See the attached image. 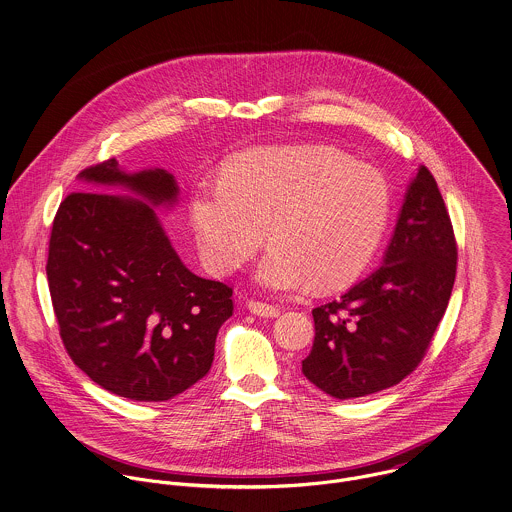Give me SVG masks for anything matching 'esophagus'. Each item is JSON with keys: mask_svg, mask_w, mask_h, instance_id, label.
Returning <instances> with one entry per match:
<instances>
[{"mask_svg": "<svg viewBox=\"0 0 512 512\" xmlns=\"http://www.w3.org/2000/svg\"><path fill=\"white\" fill-rule=\"evenodd\" d=\"M248 309L260 317H278L280 315V309L276 305L266 303V301H256V299L248 301Z\"/></svg>", "mask_w": 512, "mask_h": 512, "instance_id": "esophagus-1", "label": "esophagus"}]
</instances>
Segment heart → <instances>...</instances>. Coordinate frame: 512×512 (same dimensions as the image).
I'll return each instance as SVG.
<instances>
[{
    "mask_svg": "<svg viewBox=\"0 0 512 512\" xmlns=\"http://www.w3.org/2000/svg\"><path fill=\"white\" fill-rule=\"evenodd\" d=\"M390 215L386 177L327 147H274L234 161L191 201L199 252L215 274L272 246L256 280L274 292H329L372 260Z\"/></svg>",
    "mask_w": 512,
    "mask_h": 512,
    "instance_id": "b5f03b06",
    "label": "heart"
}]
</instances>
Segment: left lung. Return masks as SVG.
Segmentation results:
<instances>
[{"instance_id":"obj_1","label":"left lung","mask_w":512,"mask_h":512,"mask_svg":"<svg viewBox=\"0 0 512 512\" xmlns=\"http://www.w3.org/2000/svg\"><path fill=\"white\" fill-rule=\"evenodd\" d=\"M457 272V242L438 183L422 165L408 187L384 266L315 307L301 372L349 400L390 388L426 357Z\"/></svg>"}]
</instances>
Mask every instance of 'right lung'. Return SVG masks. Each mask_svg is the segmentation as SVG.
<instances>
[{
  "label": "right lung",
  "mask_w": 512,
  "mask_h": 512,
  "mask_svg": "<svg viewBox=\"0 0 512 512\" xmlns=\"http://www.w3.org/2000/svg\"><path fill=\"white\" fill-rule=\"evenodd\" d=\"M124 185L150 205H171L177 183L165 169L134 175L106 159L78 175ZM47 280L63 345L74 365L112 394L165 402L213 365L232 288L189 272L144 201L74 191L51 230Z\"/></svg>",
  "instance_id": "1"
}]
</instances>
